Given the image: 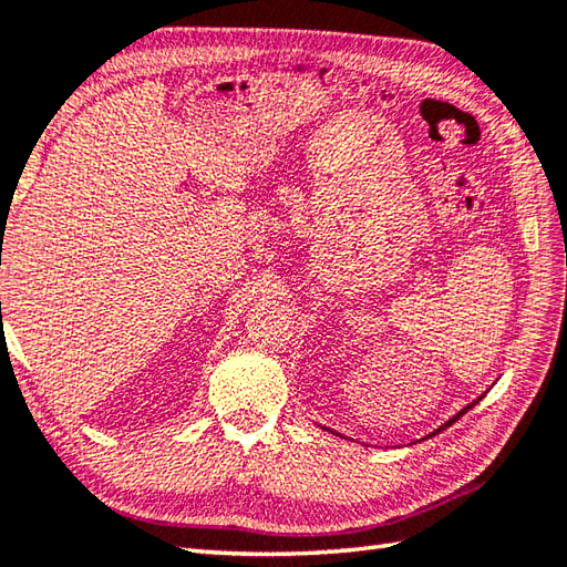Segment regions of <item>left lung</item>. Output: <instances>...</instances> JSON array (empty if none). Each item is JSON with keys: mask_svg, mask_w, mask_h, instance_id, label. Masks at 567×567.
Segmentation results:
<instances>
[{"mask_svg": "<svg viewBox=\"0 0 567 567\" xmlns=\"http://www.w3.org/2000/svg\"><path fill=\"white\" fill-rule=\"evenodd\" d=\"M480 401H482V395H480V398H476V401H474V403H470V405H464V408L460 410V413H457V415H452V417L447 420V423H445V425H440V427H437L435 432H430V435H427V437H432V435H437V432H442V430H445V427H450L452 423H457V420H460V417H462L464 413H467V410H472V408H474L476 403H480Z\"/></svg>", "mask_w": 567, "mask_h": 567, "instance_id": "1", "label": "left lung"}]
</instances>
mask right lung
I'll return each mask as SVG.
<instances>
[{
	"mask_svg": "<svg viewBox=\"0 0 567 567\" xmlns=\"http://www.w3.org/2000/svg\"><path fill=\"white\" fill-rule=\"evenodd\" d=\"M0 307H2V305H0Z\"/></svg>",
	"mask_w": 567,
	"mask_h": 567,
	"instance_id": "add662e5",
	"label": "right lung"
}]
</instances>
